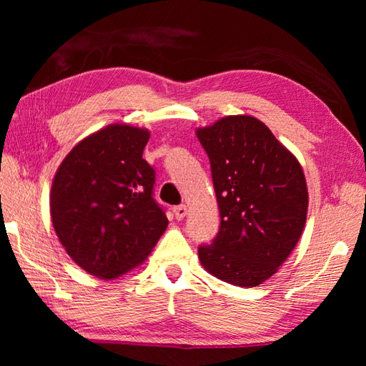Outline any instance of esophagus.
<instances>
[{
    "label": "esophagus",
    "mask_w": 366,
    "mask_h": 366,
    "mask_svg": "<svg viewBox=\"0 0 366 366\" xmlns=\"http://www.w3.org/2000/svg\"><path fill=\"white\" fill-rule=\"evenodd\" d=\"M173 214L176 217V220H184V217L187 215V207H185L184 204L176 206V207H173Z\"/></svg>",
    "instance_id": "34e87169"
}]
</instances>
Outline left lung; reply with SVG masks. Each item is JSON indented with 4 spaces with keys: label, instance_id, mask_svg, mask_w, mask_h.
<instances>
[{
    "label": "left lung",
    "instance_id": "left-lung-1",
    "mask_svg": "<svg viewBox=\"0 0 366 366\" xmlns=\"http://www.w3.org/2000/svg\"><path fill=\"white\" fill-rule=\"evenodd\" d=\"M211 162L220 229L198 256L209 274L234 286H258L291 254L307 222L308 190L299 160L266 124L227 116L197 129Z\"/></svg>",
    "mask_w": 366,
    "mask_h": 366
}]
</instances>
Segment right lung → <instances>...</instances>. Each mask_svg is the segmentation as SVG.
<instances>
[{"label": "right lung", "mask_w": 366, "mask_h": 366, "mask_svg": "<svg viewBox=\"0 0 366 366\" xmlns=\"http://www.w3.org/2000/svg\"><path fill=\"white\" fill-rule=\"evenodd\" d=\"M149 130L112 124L66 155L50 192L53 228L67 254L102 280L139 266L168 227L143 159Z\"/></svg>", "instance_id": "obj_1"}]
</instances>
